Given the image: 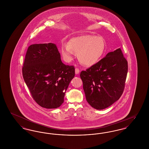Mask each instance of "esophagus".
<instances>
[{"mask_svg":"<svg viewBox=\"0 0 149 149\" xmlns=\"http://www.w3.org/2000/svg\"><path fill=\"white\" fill-rule=\"evenodd\" d=\"M79 72H80L79 69H78V68H76V69H75V74H78L79 73Z\"/></svg>","mask_w":149,"mask_h":149,"instance_id":"34e87169","label":"esophagus"}]
</instances>
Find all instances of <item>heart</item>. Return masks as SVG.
I'll use <instances>...</instances> for the list:
<instances>
[{
	"label": "heart",
	"mask_w": 149,
	"mask_h": 149,
	"mask_svg": "<svg viewBox=\"0 0 149 149\" xmlns=\"http://www.w3.org/2000/svg\"><path fill=\"white\" fill-rule=\"evenodd\" d=\"M105 50V43L100 37L93 35L81 36L71 39L62 44L61 52L65 60L72 59L74 52L78 54L79 62L86 66L97 64L103 56Z\"/></svg>",
	"instance_id": "1"
}]
</instances>
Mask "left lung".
Wrapping results in <instances>:
<instances>
[{
  "label": "left lung",
  "instance_id": "obj_1",
  "mask_svg": "<svg viewBox=\"0 0 149 149\" xmlns=\"http://www.w3.org/2000/svg\"><path fill=\"white\" fill-rule=\"evenodd\" d=\"M128 71L127 61L118 49L86 71L80 72L88 103L101 110L113 104L122 95Z\"/></svg>",
  "mask_w": 149,
  "mask_h": 149
}]
</instances>
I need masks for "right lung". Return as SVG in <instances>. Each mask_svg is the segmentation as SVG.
I'll return each instance as SVG.
<instances>
[{"instance_id": "right-lung-1", "label": "right lung", "mask_w": 149, "mask_h": 149, "mask_svg": "<svg viewBox=\"0 0 149 149\" xmlns=\"http://www.w3.org/2000/svg\"><path fill=\"white\" fill-rule=\"evenodd\" d=\"M22 74L36 102L43 108L55 109L64 103L75 68L63 63L55 44H33L27 51Z\"/></svg>"}]
</instances>
